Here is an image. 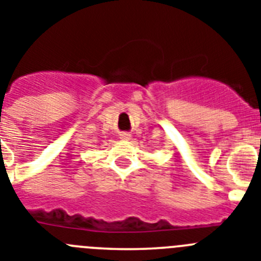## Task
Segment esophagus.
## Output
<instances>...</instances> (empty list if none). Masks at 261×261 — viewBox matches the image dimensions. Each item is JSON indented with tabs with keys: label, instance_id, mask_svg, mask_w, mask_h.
Segmentation results:
<instances>
[{
	"label": "esophagus",
	"instance_id": "esophagus-1",
	"mask_svg": "<svg viewBox=\"0 0 261 261\" xmlns=\"http://www.w3.org/2000/svg\"><path fill=\"white\" fill-rule=\"evenodd\" d=\"M119 138L121 139H130L131 134L127 133V131H122V133H119Z\"/></svg>",
	"mask_w": 261,
	"mask_h": 261
}]
</instances>
